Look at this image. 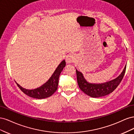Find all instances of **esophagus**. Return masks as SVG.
<instances>
[{"label":"esophagus","mask_w":134,"mask_h":134,"mask_svg":"<svg viewBox=\"0 0 134 134\" xmlns=\"http://www.w3.org/2000/svg\"><path fill=\"white\" fill-rule=\"evenodd\" d=\"M66 62L67 64L73 63L75 60V56L73 54H69L67 55L66 58Z\"/></svg>","instance_id":"1"}]
</instances>
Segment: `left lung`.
<instances>
[{"label": "left lung", "instance_id": "left-lung-1", "mask_svg": "<svg viewBox=\"0 0 134 134\" xmlns=\"http://www.w3.org/2000/svg\"><path fill=\"white\" fill-rule=\"evenodd\" d=\"M126 65L122 72L116 78L103 83H91L88 82L82 74L76 69L77 82L78 86L85 94L93 98H98L109 94L119 86L125 75Z\"/></svg>", "mask_w": 134, "mask_h": 134}]
</instances>
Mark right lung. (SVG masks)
Instances as JSON below:
<instances>
[{"mask_svg": "<svg viewBox=\"0 0 134 134\" xmlns=\"http://www.w3.org/2000/svg\"><path fill=\"white\" fill-rule=\"evenodd\" d=\"M65 65L66 62L65 60H64L56 69L50 79L41 87L34 89V90H27V89L21 87L17 82L15 83H17L20 90L28 96L37 99L47 98L53 94L57 90L59 75L63 70L65 66Z\"/></svg>", "mask_w": 134, "mask_h": 134, "instance_id": "obj_1", "label": "right lung"}]
</instances>
